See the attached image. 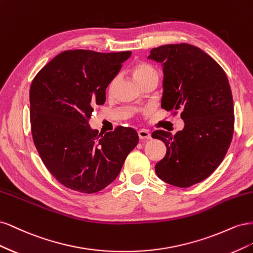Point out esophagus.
I'll use <instances>...</instances> for the list:
<instances>
[{
	"mask_svg": "<svg viewBox=\"0 0 253 253\" xmlns=\"http://www.w3.org/2000/svg\"><path fill=\"white\" fill-rule=\"evenodd\" d=\"M138 136H139V139L141 140L151 138V134L149 131H147V129H140V131H138Z\"/></svg>",
	"mask_w": 253,
	"mask_h": 253,
	"instance_id": "34e87169",
	"label": "esophagus"
}]
</instances>
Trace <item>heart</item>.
Here are the masks:
<instances>
[{
    "label": "heart",
    "instance_id": "obj_1",
    "mask_svg": "<svg viewBox=\"0 0 253 253\" xmlns=\"http://www.w3.org/2000/svg\"><path fill=\"white\" fill-rule=\"evenodd\" d=\"M133 76L134 78L136 79V81L140 83L142 82L143 80H145L147 78L151 77V76L153 75H157V72L155 71V68L153 67L152 65L148 64V63H144V62H138L136 63L134 66H133ZM114 86H115V81H113L110 86H109V94H112L113 93V89H114Z\"/></svg>",
    "mask_w": 253,
    "mask_h": 253
}]
</instances>
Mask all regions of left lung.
Here are the masks:
<instances>
[{
  "label": "left lung",
  "mask_w": 253,
  "mask_h": 253,
  "mask_svg": "<svg viewBox=\"0 0 253 253\" xmlns=\"http://www.w3.org/2000/svg\"><path fill=\"white\" fill-rule=\"evenodd\" d=\"M148 58L163 65L162 108L173 114L180 110L185 122L175 135L163 129L152 133L167 147L155 172L167 183L188 188L215 171L231 143V88L216 61L193 45H162L151 49Z\"/></svg>",
  "instance_id": "obj_1"
}]
</instances>
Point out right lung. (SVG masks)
I'll return each mask as SVG.
<instances>
[{
  "label": "right lung",
  "mask_w": 253,
  "mask_h": 253,
  "mask_svg": "<svg viewBox=\"0 0 253 253\" xmlns=\"http://www.w3.org/2000/svg\"><path fill=\"white\" fill-rule=\"evenodd\" d=\"M131 53L65 50L32 82L34 143L47 170L68 189L91 194L108 187L138 143L132 127L101 135L88 125L93 106L105 102L106 87Z\"/></svg>",
  "instance_id": "right-lung-1"
}]
</instances>
